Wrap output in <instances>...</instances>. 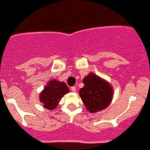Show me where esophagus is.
<instances>
[{"instance_id":"obj_1","label":"esophagus","mask_w":150,"mask_h":150,"mask_svg":"<svg viewBox=\"0 0 150 150\" xmlns=\"http://www.w3.org/2000/svg\"><path fill=\"white\" fill-rule=\"evenodd\" d=\"M71 90H72V92H74V93H75V92L76 91V88H75V87H71Z\"/></svg>"}]
</instances>
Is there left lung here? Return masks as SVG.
<instances>
[{"label": "left lung", "mask_w": 150, "mask_h": 150, "mask_svg": "<svg viewBox=\"0 0 150 150\" xmlns=\"http://www.w3.org/2000/svg\"><path fill=\"white\" fill-rule=\"evenodd\" d=\"M83 83L84 86L79 90V96L87 110L94 114L107 108L114 96L111 84L93 72L84 77Z\"/></svg>", "instance_id": "1"}]
</instances>
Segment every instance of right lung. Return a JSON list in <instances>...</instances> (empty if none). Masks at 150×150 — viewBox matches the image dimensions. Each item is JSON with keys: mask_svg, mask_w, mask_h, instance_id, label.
<instances>
[{"mask_svg": "<svg viewBox=\"0 0 150 150\" xmlns=\"http://www.w3.org/2000/svg\"><path fill=\"white\" fill-rule=\"evenodd\" d=\"M68 93H69V89L64 82L52 79L40 93V101L45 108L52 110L56 108L63 96Z\"/></svg>", "mask_w": 150, "mask_h": 150, "instance_id": "1", "label": "right lung"}]
</instances>
